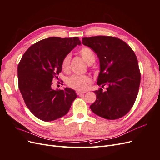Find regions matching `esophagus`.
Masks as SVG:
<instances>
[{
	"label": "esophagus",
	"instance_id": "obj_1",
	"mask_svg": "<svg viewBox=\"0 0 160 160\" xmlns=\"http://www.w3.org/2000/svg\"><path fill=\"white\" fill-rule=\"evenodd\" d=\"M86 93V91H77L76 93L77 95H80L81 94H84Z\"/></svg>",
	"mask_w": 160,
	"mask_h": 160
}]
</instances>
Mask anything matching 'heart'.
I'll list each match as a JSON object with an SVG mask.
<instances>
[{"instance_id": "obj_1", "label": "heart", "mask_w": 160, "mask_h": 160, "mask_svg": "<svg viewBox=\"0 0 160 160\" xmlns=\"http://www.w3.org/2000/svg\"><path fill=\"white\" fill-rule=\"evenodd\" d=\"M79 54L87 63L91 64L95 60V56L93 51L89 47H83L79 51ZM71 61V55H66L62 59L61 63V68L62 71L67 72L69 71V65ZM91 81L90 77L88 75H74L71 76L67 80V84L70 88L77 89L83 91L88 88V85Z\"/></svg>"}]
</instances>
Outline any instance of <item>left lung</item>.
Listing matches in <instances>:
<instances>
[{
    "mask_svg": "<svg viewBox=\"0 0 160 160\" xmlns=\"http://www.w3.org/2000/svg\"><path fill=\"white\" fill-rule=\"evenodd\" d=\"M82 43L98 55L100 72L95 91L97 99L90 108L97 115L113 120L122 118L132 109L137 98L141 80L138 59L133 51L120 38L96 36L82 38Z\"/></svg>",
    "mask_w": 160,
    "mask_h": 160,
    "instance_id": "left-lung-1",
    "label": "left lung"
}]
</instances>
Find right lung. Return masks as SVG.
<instances>
[{
	"instance_id": "1",
	"label": "right lung",
	"mask_w": 160,
	"mask_h": 160,
	"mask_svg": "<svg viewBox=\"0 0 160 160\" xmlns=\"http://www.w3.org/2000/svg\"><path fill=\"white\" fill-rule=\"evenodd\" d=\"M77 45L78 37L45 38L31 46L18 65V88L27 108L37 118L45 122L65 115L76 98L70 88L53 90V79H59L64 57Z\"/></svg>"
}]
</instances>
